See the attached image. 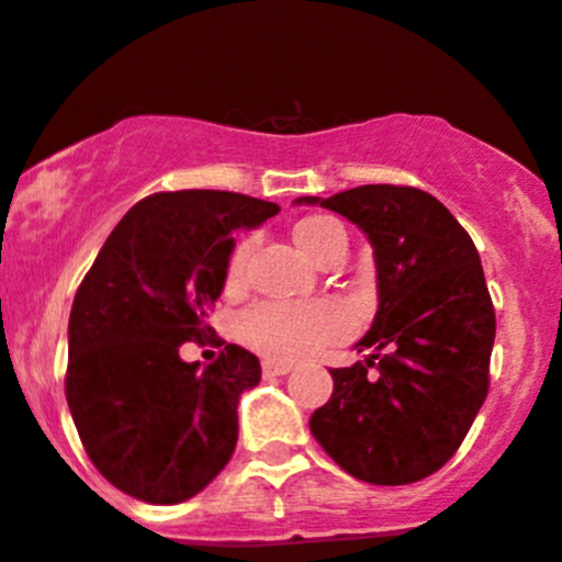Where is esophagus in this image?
I'll return each instance as SVG.
<instances>
[{
  "label": "esophagus",
  "instance_id": "1",
  "mask_svg": "<svg viewBox=\"0 0 562 562\" xmlns=\"http://www.w3.org/2000/svg\"><path fill=\"white\" fill-rule=\"evenodd\" d=\"M291 364L288 362H274V359H266L263 362V375H285L291 373Z\"/></svg>",
  "mask_w": 562,
  "mask_h": 562
}]
</instances>
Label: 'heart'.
Returning <instances> with one entry per match:
<instances>
[{"mask_svg":"<svg viewBox=\"0 0 562 562\" xmlns=\"http://www.w3.org/2000/svg\"><path fill=\"white\" fill-rule=\"evenodd\" d=\"M293 241L315 263H324L331 249L346 247V231L331 216H304L293 225ZM252 244L241 241L225 266V288L238 291L247 274ZM238 337L271 359H299L348 331V315L335 302H260L238 315Z\"/></svg>","mask_w":562,"mask_h":562,"instance_id":"1","label":"heart"}]
</instances>
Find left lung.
<instances>
[{
    "instance_id": "1",
    "label": "left lung",
    "mask_w": 562,
    "mask_h": 562,
    "mask_svg": "<svg viewBox=\"0 0 562 562\" xmlns=\"http://www.w3.org/2000/svg\"><path fill=\"white\" fill-rule=\"evenodd\" d=\"M368 233L379 313L357 342L370 357L329 370L335 392L310 431L348 475L406 486L442 470L488 395L494 304L481 255L456 216L423 189L368 183L302 198Z\"/></svg>"
}]
</instances>
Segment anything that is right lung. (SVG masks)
<instances>
[{
  "label": "right lung",
  "mask_w": 562,
  "mask_h": 562,
  "mask_svg": "<svg viewBox=\"0 0 562 562\" xmlns=\"http://www.w3.org/2000/svg\"><path fill=\"white\" fill-rule=\"evenodd\" d=\"M280 205L236 192L183 189L139 200L81 280L68 321L65 397L95 470L128 497L176 505L231 461L238 397L260 362L225 342L203 370L178 348L211 329L233 233Z\"/></svg>",
  "instance_id": "add662e5"
}]
</instances>
